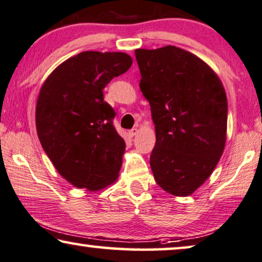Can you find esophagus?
Masks as SVG:
<instances>
[{
	"label": "esophagus",
	"instance_id": "1",
	"mask_svg": "<svg viewBox=\"0 0 262 262\" xmlns=\"http://www.w3.org/2000/svg\"><path fill=\"white\" fill-rule=\"evenodd\" d=\"M138 134V128H132V130H130V132H128V135L131 136V137H134V136H136Z\"/></svg>",
	"mask_w": 262,
	"mask_h": 262
}]
</instances>
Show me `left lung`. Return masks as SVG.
I'll return each instance as SVG.
<instances>
[{"mask_svg":"<svg viewBox=\"0 0 262 262\" xmlns=\"http://www.w3.org/2000/svg\"><path fill=\"white\" fill-rule=\"evenodd\" d=\"M156 131L150 166L157 184L191 195L214 171L226 144V91L203 60L175 46L136 49Z\"/></svg>","mask_w":262,"mask_h":262,"instance_id":"8db88e82","label":"left lung"}]
</instances>
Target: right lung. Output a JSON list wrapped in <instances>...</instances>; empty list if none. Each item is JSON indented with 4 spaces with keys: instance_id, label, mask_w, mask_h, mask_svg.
<instances>
[{
    "instance_id": "obj_1",
    "label": "right lung",
    "mask_w": 262,
    "mask_h": 262,
    "mask_svg": "<svg viewBox=\"0 0 262 262\" xmlns=\"http://www.w3.org/2000/svg\"><path fill=\"white\" fill-rule=\"evenodd\" d=\"M132 65L122 52H81L48 75L36 101L40 143L53 165L77 188L94 191L118 178L124 139L103 90Z\"/></svg>"
}]
</instances>
